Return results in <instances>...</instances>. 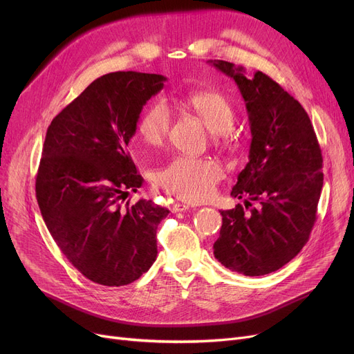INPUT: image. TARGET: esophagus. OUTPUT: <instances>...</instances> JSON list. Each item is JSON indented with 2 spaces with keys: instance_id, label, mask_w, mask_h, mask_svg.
Segmentation results:
<instances>
[{
  "instance_id": "1",
  "label": "esophagus",
  "mask_w": 354,
  "mask_h": 354,
  "mask_svg": "<svg viewBox=\"0 0 354 354\" xmlns=\"http://www.w3.org/2000/svg\"><path fill=\"white\" fill-rule=\"evenodd\" d=\"M191 207L189 205H187V203H179V202H176V203H174V207H172V212H183V211H188Z\"/></svg>"
}]
</instances>
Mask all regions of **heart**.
<instances>
[{"label": "heart", "instance_id": "heart-1", "mask_svg": "<svg viewBox=\"0 0 354 354\" xmlns=\"http://www.w3.org/2000/svg\"><path fill=\"white\" fill-rule=\"evenodd\" d=\"M185 106L212 133L215 143L230 142L228 130L234 124V107L225 96L216 91H196L185 100ZM171 116L167 107L156 102L140 115L136 126L139 140L147 147H160L169 132ZM222 171L219 165L209 158L178 156L156 172V183L162 189L188 202L207 199Z\"/></svg>", "mask_w": 354, "mask_h": 354}]
</instances>
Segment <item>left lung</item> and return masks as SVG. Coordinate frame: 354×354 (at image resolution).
Segmentation results:
<instances>
[{
  "instance_id": "1",
  "label": "left lung",
  "mask_w": 354,
  "mask_h": 354,
  "mask_svg": "<svg viewBox=\"0 0 354 354\" xmlns=\"http://www.w3.org/2000/svg\"><path fill=\"white\" fill-rule=\"evenodd\" d=\"M209 63L231 77L245 102L251 127L248 163L231 196L244 205L219 211L218 261L248 277L280 270L308 241L323 188V158L307 111L263 71L224 60Z\"/></svg>"
}]
</instances>
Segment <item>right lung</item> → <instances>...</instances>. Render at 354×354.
<instances>
[{"mask_svg": "<svg viewBox=\"0 0 354 354\" xmlns=\"http://www.w3.org/2000/svg\"><path fill=\"white\" fill-rule=\"evenodd\" d=\"M162 74L109 73L88 84L47 129L37 202L60 251L90 281H136L155 263L156 230L169 214L152 201L123 203L143 178L127 152Z\"/></svg>", "mask_w": 354, "mask_h": 354, "instance_id": "1", "label": "right lung"}]
</instances>
